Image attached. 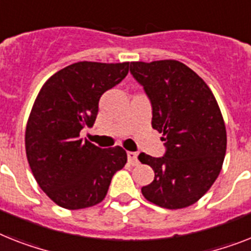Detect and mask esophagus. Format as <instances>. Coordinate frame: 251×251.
Returning <instances> with one entry per match:
<instances>
[{
  "mask_svg": "<svg viewBox=\"0 0 251 251\" xmlns=\"http://www.w3.org/2000/svg\"><path fill=\"white\" fill-rule=\"evenodd\" d=\"M128 163L130 165H137L138 164V155L136 152H132V151H128L127 152Z\"/></svg>",
  "mask_w": 251,
  "mask_h": 251,
  "instance_id": "obj_1",
  "label": "esophagus"
}]
</instances>
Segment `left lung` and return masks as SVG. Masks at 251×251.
I'll use <instances>...</instances> for the list:
<instances>
[{
    "label": "left lung",
    "instance_id": "8db88e82",
    "mask_svg": "<svg viewBox=\"0 0 251 251\" xmlns=\"http://www.w3.org/2000/svg\"><path fill=\"white\" fill-rule=\"evenodd\" d=\"M152 107L151 126L163 133L165 154L138 155L154 169V181L141 188L152 204L182 209L195 204L222 169L227 134L214 95L198 74L177 60L130 63Z\"/></svg>",
    "mask_w": 251,
    "mask_h": 251
}]
</instances>
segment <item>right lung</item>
<instances>
[{
    "instance_id": "obj_1",
    "label": "right lung",
    "mask_w": 251,
    "mask_h": 251,
    "mask_svg": "<svg viewBox=\"0 0 251 251\" xmlns=\"http://www.w3.org/2000/svg\"><path fill=\"white\" fill-rule=\"evenodd\" d=\"M128 69L129 63L79 61L53 74L39 91L26 123V158L39 187L61 208L102 201L113 176L127 163L121 146L97 148L79 133L92 127L100 97Z\"/></svg>"
}]
</instances>
